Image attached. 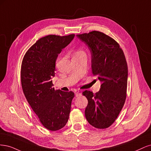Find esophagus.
I'll return each instance as SVG.
<instances>
[{
  "mask_svg": "<svg viewBox=\"0 0 151 151\" xmlns=\"http://www.w3.org/2000/svg\"><path fill=\"white\" fill-rule=\"evenodd\" d=\"M81 93H80V92H79V91L75 92V96H81Z\"/></svg>",
  "mask_w": 151,
  "mask_h": 151,
  "instance_id": "1",
  "label": "esophagus"
}]
</instances>
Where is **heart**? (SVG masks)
<instances>
[{"label":"heart","instance_id":"b5f03b06","mask_svg":"<svg viewBox=\"0 0 151 151\" xmlns=\"http://www.w3.org/2000/svg\"><path fill=\"white\" fill-rule=\"evenodd\" d=\"M82 52V51H77L76 53H77V52Z\"/></svg>","mask_w":151,"mask_h":151}]
</instances>
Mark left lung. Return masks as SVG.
<instances>
[{
	"instance_id": "1",
	"label": "left lung",
	"mask_w": 151,
	"mask_h": 151,
	"mask_svg": "<svg viewBox=\"0 0 151 151\" xmlns=\"http://www.w3.org/2000/svg\"><path fill=\"white\" fill-rule=\"evenodd\" d=\"M76 36L88 46L91 55L92 73L101 81L100 90H85L88 100L85 114L94 127L104 129L113 124L127 96L128 68L123 50L112 37L93 31Z\"/></svg>"
}]
</instances>
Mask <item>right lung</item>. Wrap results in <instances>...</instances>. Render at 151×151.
<instances>
[{
	"label": "right lung",
	"instance_id": "obj_1",
	"mask_svg": "<svg viewBox=\"0 0 151 151\" xmlns=\"http://www.w3.org/2000/svg\"><path fill=\"white\" fill-rule=\"evenodd\" d=\"M74 37V34L42 37L27 51L22 61L21 80L24 94L42 125L51 131L65 127L75 96L71 91L55 90L51 80L55 75L58 55Z\"/></svg>",
	"mask_w": 151,
	"mask_h": 151
}]
</instances>
